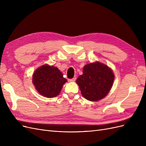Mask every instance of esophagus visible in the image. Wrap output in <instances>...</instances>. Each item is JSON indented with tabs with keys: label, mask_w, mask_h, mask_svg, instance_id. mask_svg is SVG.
Masks as SVG:
<instances>
[{
	"label": "esophagus",
	"mask_w": 146,
	"mask_h": 146,
	"mask_svg": "<svg viewBox=\"0 0 146 146\" xmlns=\"http://www.w3.org/2000/svg\"><path fill=\"white\" fill-rule=\"evenodd\" d=\"M76 78L74 77V78H71V79H69V82H74L76 81Z\"/></svg>",
	"instance_id": "esophagus-1"
}]
</instances>
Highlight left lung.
<instances>
[{"label": "left lung", "mask_w": 146, "mask_h": 146, "mask_svg": "<svg viewBox=\"0 0 146 146\" xmlns=\"http://www.w3.org/2000/svg\"><path fill=\"white\" fill-rule=\"evenodd\" d=\"M114 75L108 66L96 61L83 67V74L77 79L82 96L90 101H98L108 94Z\"/></svg>", "instance_id": "1"}]
</instances>
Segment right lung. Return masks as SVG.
Masks as SVG:
<instances>
[{
  "label": "right lung",
  "mask_w": 146,
  "mask_h": 146,
  "mask_svg": "<svg viewBox=\"0 0 146 146\" xmlns=\"http://www.w3.org/2000/svg\"><path fill=\"white\" fill-rule=\"evenodd\" d=\"M32 82L39 94L52 98L60 94L67 80L56 67L44 64L34 72Z\"/></svg>",
  "instance_id": "obj_1"
}]
</instances>
